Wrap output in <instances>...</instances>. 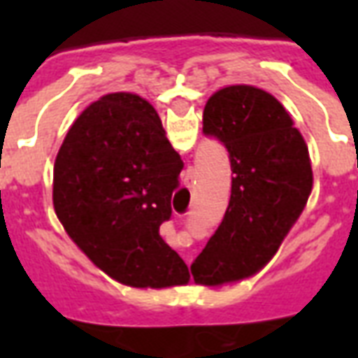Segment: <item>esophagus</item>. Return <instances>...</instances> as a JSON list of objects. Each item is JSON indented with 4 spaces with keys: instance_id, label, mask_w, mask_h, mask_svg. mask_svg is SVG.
<instances>
[{
    "instance_id": "obj_1",
    "label": "esophagus",
    "mask_w": 358,
    "mask_h": 358,
    "mask_svg": "<svg viewBox=\"0 0 358 358\" xmlns=\"http://www.w3.org/2000/svg\"><path fill=\"white\" fill-rule=\"evenodd\" d=\"M189 178H192V176H189Z\"/></svg>"
}]
</instances>
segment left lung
I'll list each match as a JSON object with an SVG mask.
<instances>
[{
	"label": "left lung",
	"instance_id": "1",
	"mask_svg": "<svg viewBox=\"0 0 358 358\" xmlns=\"http://www.w3.org/2000/svg\"><path fill=\"white\" fill-rule=\"evenodd\" d=\"M203 134L230 155L232 194L217 232L192 264L195 282L253 276L274 257L307 205L313 169L307 143L274 95L228 86L203 109Z\"/></svg>",
	"mask_w": 358,
	"mask_h": 358
}]
</instances>
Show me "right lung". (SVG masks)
<instances>
[{
    "label": "right lung",
    "instance_id": "add662e5",
    "mask_svg": "<svg viewBox=\"0 0 358 358\" xmlns=\"http://www.w3.org/2000/svg\"><path fill=\"white\" fill-rule=\"evenodd\" d=\"M184 163L157 110L136 94L103 95L59 149L53 205L90 261L132 287L187 284L189 270L159 236Z\"/></svg>",
    "mask_w": 358,
    "mask_h": 358
}]
</instances>
